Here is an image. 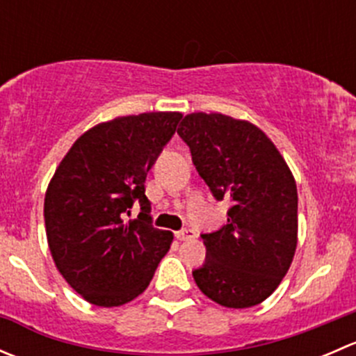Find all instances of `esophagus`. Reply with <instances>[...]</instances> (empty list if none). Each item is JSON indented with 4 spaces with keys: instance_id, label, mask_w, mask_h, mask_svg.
I'll return each instance as SVG.
<instances>
[{
    "instance_id": "obj_1",
    "label": "esophagus",
    "mask_w": 356,
    "mask_h": 356,
    "mask_svg": "<svg viewBox=\"0 0 356 356\" xmlns=\"http://www.w3.org/2000/svg\"><path fill=\"white\" fill-rule=\"evenodd\" d=\"M175 238H177L179 241H189V239L195 238V232H193L191 229H182V231L175 232Z\"/></svg>"
}]
</instances>
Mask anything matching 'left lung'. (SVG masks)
I'll return each mask as SVG.
<instances>
[{"instance_id":"1","label":"left lung","mask_w":356,"mask_h":356,"mask_svg":"<svg viewBox=\"0 0 356 356\" xmlns=\"http://www.w3.org/2000/svg\"><path fill=\"white\" fill-rule=\"evenodd\" d=\"M177 134L227 224L201 234L207 260L193 270L204 296L227 308L267 300L288 274L298 243V191L288 163L264 131L222 113H189Z\"/></svg>"}]
</instances>
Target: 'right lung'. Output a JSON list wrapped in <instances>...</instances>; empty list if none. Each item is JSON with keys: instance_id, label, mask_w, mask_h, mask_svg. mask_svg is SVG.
Listing matches in <instances>:
<instances>
[{"instance_id": "add662e5", "label": "right lung", "mask_w": 356, "mask_h": 356, "mask_svg": "<svg viewBox=\"0 0 356 356\" xmlns=\"http://www.w3.org/2000/svg\"><path fill=\"white\" fill-rule=\"evenodd\" d=\"M181 118L149 111L102 122L72 145L49 181V251L70 288L96 307L138 298L170 250L174 234L152 225L145 182ZM134 200L142 211L125 221Z\"/></svg>"}]
</instances>
